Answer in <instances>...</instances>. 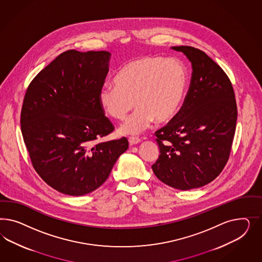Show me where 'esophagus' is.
Instances as JSON below:
<instances>
[{
  "instance_id": "1",
  "label": "esophagus",
  "mask_w": 262,
  "mask_h": 262,
  "mask_svg": "<svg viewBox=\"0 0 262 262\" xmlns=\"http://www.w3.org/2000/svg\"><path fill=\"white\" fill-rule=\"evenodd\" d=\"M128 143H129V145L134 146V145L140 143V139L138 137H129L128 138Z\"/></svg>"
}]
</instances>
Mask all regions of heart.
I'll use <instances>...</instances> for the list:
<instances>
[{"instance_id": "b5f03b06", "label": "heart", "mask_w": 262, "mask_h": 262, "mask_svg": "<svg viewBox=\"0 0 262 262\" xmlns=\"http://www.w3.org/2000/svg\"><path fill=\"white\" fill-rule=\"evenodd\" d=\"M187 86V71L181 61L160 56H142L125 64L115 82L103 84L99 103L110 116L123 120L137 108L120 127L124 135H137L155 120L165 123L180 110Z\"/></svg>"}]
</instances>
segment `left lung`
Here are the masks:
<instances>
[{
	"label": "left lung",
	"instance_id": "left-lung-1",
	"mask_svg": "<svg viewBox=\"0 0 262 262\" xmlns=\"http://www.w3.org/2000/svg\"><path fill=\"white\" fill-rule=\"evenodd\" d=\"M192 65L190 86L182 108L156 132L159 157L151 169L167 185L198 188L222 172L230 157L237 106L230 79L203 51L172 47Z\"/></svg>",
	"mask_w": 262,
	"mask_h": 262
}]
</instances>
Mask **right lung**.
Segmentation results:
<instances>
[{
  "instance_id": "add662e5",
  "label": "right lung",
  "mask_w": 262,
  "mask_h": 262,
  "mask_svg": "<svg viewBox=\"0 0 262 262\" xmlns=\"http://www.w3.org/2000/svg\"><path fill=\"white\" fill-rule=\"evenodd\" d=\"M106 51L64 52L33 79L21 111V130L32 165L45 183L82 196L103 184L126 137L94 144L114 129L99 103L108 72Z\"/></svg>"
}]
</instances>
